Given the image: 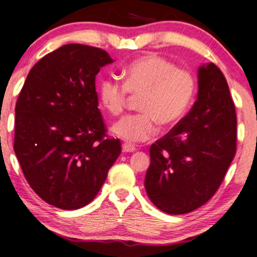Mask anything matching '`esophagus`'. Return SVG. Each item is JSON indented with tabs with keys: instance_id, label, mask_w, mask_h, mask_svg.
I'll return each mask as SVG.
<instances>
[{
	"instance_id": "obj_1",
	"label": "esophagus",
	"mask_w": 257,
	"mask_h": 257,
	"mask_svg": "<svg viewBox=\"0 0 257 257\" xmlns=\"http://www.w3.org/2000/svg\"><path fill=\"white\" fill-rule=\"evenodd\" d=\"M135 150H136V148H135V146H133V144H130V143L122 144V151H123V153H134Z\"/></svg>"
}]
</instances>
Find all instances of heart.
<instances>
[{
    "label": "heart",
    "instance_id": "obj_1",
    "mask_svg": "<svg viewBox=\"0 0 257 257\" xmlns=\"http://www.w3.org/2000/svg\"><path fill=\"white\" fill-rule=\"evenodd\" d=\"M123 82L107 77L99 85L101 106L117 116L127 106L129 94L140 97L142 113L125 116L111 127V133L128 142L150 140L158 123L170 128L190 109L197 91L196 78L186 68L177 67L157 55H146L130 63L122 72Z\"/></svg>",
    "mask_w": 257,
    "mask_h": 257
}]
</instances>
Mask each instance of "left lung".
I'll return each mask as SVG.
<instances>
[{"label": "left lung", "instance_id": "left-lung-1", "mask_svg": "<svg viewBox=\"0 0 257 257\" xmlns=\"http://www.w3.org/2000/svg\"><path fill=\"white\" fill-rule=\"evenodd\" d=\"M235 151L236 114L228 84L216 65H202L192 109L150 147L148 197L169 214L194 211L214 196Z\"/></svg>", "mask_w": 257, "mask_h": 257}]
</instances>
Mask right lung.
Segmentation results:
<instances>
[{"label": "right lung", "mask_w": 257, "mask_h": 257, "mask_svg": "<svg viewBox=\"0 0 257 257\" xmlns=\"http://www.w3.org/2000/svg\"><path fill=\"white\" fill-rule=\"evenodd\" d=\"M113 61L102 49L64 45L35 64L17 99L14 150L31 189L55 207L89 204L121 154L95 91L100 68Z\"/></svg>", "instance_id": "right-lung-1"}]
</instances>
